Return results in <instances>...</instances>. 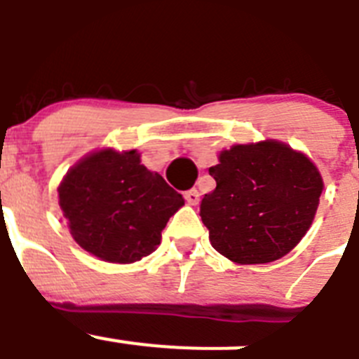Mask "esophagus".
Returning <instances> with one entry per match:
<instances>
[{"label":"esophagus","mask_w":359,"mask_h":359,"mask_svg":"<svg viewBox=\"0 0 359 359\" xmlns=\"http://www.w3.org/2000/svg\"><path fill=\"white\" fill-rule=\"evenodd\" d=\"M184 198H186V202L189 203V205H196V203L200 202L198 189H189V191H186L184 193Z\"/></svg>","instance_id":"esophagus-1"}]
</instances>
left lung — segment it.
<instances>
[{
  "instance_id": "1",
  "label": "left lung",
  "mask_w": 359,
  "mask_h": 359,
  "mask_svg": "<svg viewBox=\"0 0 359 359\" xmlns=\"http://www.w3.org/2000/svg\"><path fill=\"white\" fill-rule=\"evenodd\" d=\"M209 168L216 187L202 198L209 240L240 264L272 263L297 247L315 218L324 182L315 164L288 144H234Z\"/></svg>"
}]
</instances>
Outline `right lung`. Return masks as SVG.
Returning a JSON list of instances; mask_svg holds the SVG:
<instances>
[{
    "instance_id": "obj_1",
    "label": "right lung",
    "mask_w": 359,
    "mask_h": 359,
    "mask_svg": "<svg viewBox=\"0 0 359 359\" xmlns=\"http://www.w3.org/2000/svg\"><path fill=\"white\" fill-rule=\"evenodd\" d=\"M59 203L73 240L83 250L125 264L156 250L184 198L159 173L147 170L135 150L105 148L66 173Z\"/></svg>"
}]
</instances>
